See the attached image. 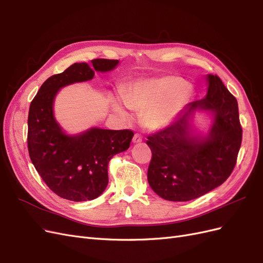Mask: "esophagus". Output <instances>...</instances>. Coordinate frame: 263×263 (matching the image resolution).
I'll return each mask as SVG.
<instances>
[{"mask_svg": "<svg viewBox=\"0 0 263 263\" xmlns=\"http://www.w3.org/2000/svg\"><path fill=\"white\" fill-rule=\"evenodd\" d=\"M141 141H142L141 135L135 134V135H134V138H133V142H134V144H139V142H141Z\"/></svg>", "mask_w": 263, "mask_h": 263, "instance_id": "obj_1", "label": "esophagus"}]
</instances>
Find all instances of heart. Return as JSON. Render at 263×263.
<instances>
[{
  "label": "heart",
  "instance_id": "1",
  "mask_svg": "<svg viewBox=\"0 0 263 263\" xmlns=\"http://www.w3.org/2000/svg\"><path fill=\"white\" fill-rule=\"evenodd\" d=\"M193 87L179 77H163L135 83L122 94L125 104L142 113L147 128L159 130L170 125L193 98ZM113 112L124 121L129 118L119 101L112 102Z\"/></svg>",
  "mask_w": 263,
  "mask_h": 263
}]
</instances>
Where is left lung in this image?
<instances>
[{
  "label": "left lung",
  "mask_w": 263,
  "mask_h": 263,
  "mask_svg": "<svg viewBox=\"0 0 263 263\" xmlns=\"http://www.w3.org/2000/svg\"><path fill=\"white\" fill-rule=\"evenodd\" d=\"M205 98L190 103L170 126L148 137L153 158L148 183L166 201L186 202L224 183L233 172L242 129L238 103L217 76L208 74ZM196 111L213 118L206 134L195 132Z\"/></svg>",
  "instance_id": "8db88e82"
}]
</instances>
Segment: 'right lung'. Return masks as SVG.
Instances as JSON below:
<instances>
[{
	"label": "right lung",
	"instance_id": "1",
	"mask_svg": "<svg viewBox=\"0 0 263 263\" xmlns=\"http://www.w3.org/2000/svg\"><path fill=\"white\" fill-rule=\"evenodd\" d=\"M73 63L43 83L28 113L27 145L30 160L44 182L58 196L73 202L91 201L108 184L107 165L113 156L129 148L134 133L91 127L69 135L53 114L54 99L67 85L90 81L95 72H109L119 61L94 59Z\"/></svg>",
	"mask_w": 263,
	"mask_h": 263
}]
</instances>
